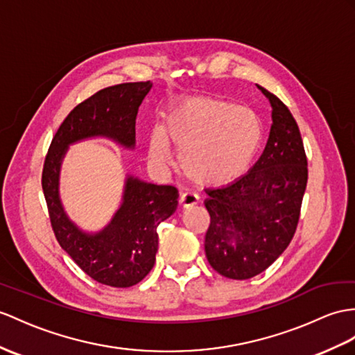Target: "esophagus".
Listing matches in <instances>:
<instances>
[{
  "label": "esophagus",
  "instance_id": "1",
  "mask_svg": "<svg viewBox=\"0 0 355 355\" xmlns=\"http://www.w3.org/2000/svg\"><path fill=\"white\" fill-rule=\"evenodd\" d=\"M197 200L198 198L194 193H182L179 196V206L187 209V207H191V206L197 205Z\"/></svg>",
  "mask_w": 355,
  "mask_h": 355
}]
</instances>
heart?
<instances>
[{"instance_id": "1", "label": "heart", "mask_w": 355, "mask_h": 355, "mask_svg": "<svg viewBox=\"0 0 355 355\" xmlns=\"http://www.w3.org/2000/svg\"><path fill=\"white\" fill-rule=\"evenodd\" d=\"M262 129L253 111L217 98L188 96L171 107L161 129L149 137V158L170 161L179 149V168L198 185L218 187L243 176L261 148Z\"/></svg>"}]
</instances>
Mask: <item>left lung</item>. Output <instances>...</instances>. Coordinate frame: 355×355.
Listing matches in <instances>:
<instances>
[{
  "mask_svg": "<svg viewBox=\"0 0 355 355\" xmlns=\"http://www.w3.org/2000/svg\"><path fill=\"white\" fill-rule=\"evenodd\" d=\"M272 125L261 158L245 176L207 193L211 224L205 236L207 262L233 280L265 271L297 230L307 185V157L289 108L266 89Z\"/></svg>",
  "mask_w": 355,
  "mask_h": 355,
  "instance_id": "left-lung-1",
  "label": "left lung"
}]
</instances>
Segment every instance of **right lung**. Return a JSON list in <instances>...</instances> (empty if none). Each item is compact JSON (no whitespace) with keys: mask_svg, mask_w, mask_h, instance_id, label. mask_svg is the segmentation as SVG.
<instances>
[{"mask_svg":"<svg viewBox=\"0 0 355 355\" xmlns=\"http://www.w3.org/2000/svg\"><path fill=\"white\" fill-rule=\"evenodd\" d=\"M150 89V81L123 83L78 103L60 125L43 164L42 188L58 244L93 280L112 288L134 286L150 272L158 252L157 229L175 212L178 189L129 176L111 223L98 233H85L60 203V166L67 146L89 137H108L134 148L138 108Z\"/></svg>","mask_w":355,"mask_h":355,"instance_id":"obj_1","label":"right lung"}]
</instances>
